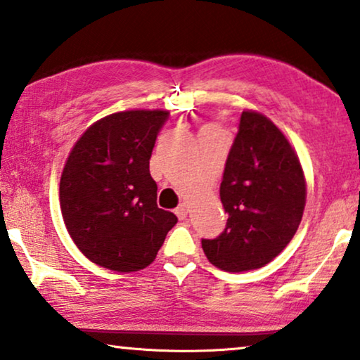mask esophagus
Returning <instances> with one entry per match:
<instances>
[{
  "label": "esophagus",
  "mask_w": 360,
  "mask_h": 360,
  "mask_svg": "<svg viewBox=\"0 0 360 360\" xmlns=\"http://www.w3.org/2000/svg\"><path fill=\"white\" fill-rule=\"evenodd\" d=\"M174 214L178 215V219H181V220L186 219L187 214H189V207H187L186 202H182V204L178 205V209L174 210Z\"/></svg>",
  "instance_id": "1"
}]
</instances>
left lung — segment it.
Returning <instances> with one entry per match:
<instances>
[{"instance_id": "obj_1", "label": "left lung", "mask_w": 360, "mask_h": 360, "mask_svg": "<svg viewBox=\"0 0 360 360\" xmlns=\"http://www.w3.org/2000/svg\"><path fill=\"white\" fill-rule=\"evenodd\" d=\"M305 197L295 150L269 119L245 110L220 184L229 220L219 236L202 240L207 259L229 272L266 266L295 235Z\"/></svg>"}]
</instances>
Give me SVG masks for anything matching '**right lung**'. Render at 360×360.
Returning <instances> with one entry per match:
<instances>
[{"mask_svg":"<svg viewBox=\"0 0 360 360\" xmlns=\"http://www.w3.org/2000/svg\"><path fill=\"white\" fill-rule=\"evenodd\" d=\"M166 110H125L98 120L73 146L62 179L60 207L70 236L94 264L117 272L155 261L178 217L158 209L150 174Z\"/></svg>","mask_w":360,"mask_h":360,"instance_id":"1","label":"right lung"}]
</instances>
